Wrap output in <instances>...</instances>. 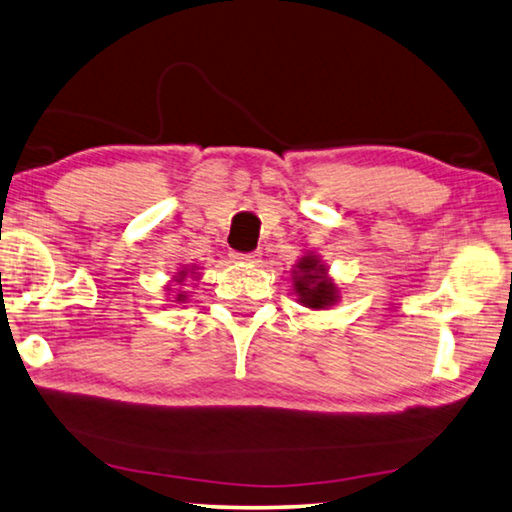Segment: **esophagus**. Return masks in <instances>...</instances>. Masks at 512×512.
<instances>
[{
  "instance_id": "34e87169",
  "label": "esophagus",
  "mask_w": 512,
  "mask_h": 512,
  "mask_svg": "<svg viewBox=\"0 0 512 512\" xmlns=\"http://www.w3.org/2000/svg\"><path fill=\"white\" fill-rule=\"evenodd\" d=\"M232 259H235V262H241V264H257L259 253H257V250H255V253H232Z\"/></svg>"
}]
</instances>
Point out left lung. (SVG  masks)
Returning <instances> with one entry per match:
<instances>
[{
  "mask_svg": "<svg viewBox=\"0 0 512 512\" xmlns=\"http://www.w3.org/2000/svg\"><path fill=\"white\" fill-rule=\"evenodd\" d=\"M293 291L298 302L309 309H327L339 302L341 293L332 277L327 275V266L320 262V257L307 253L300 257V262L293 266Z\"/></svg>",
  "mask_w": 512,
  "mask_h": 512,
  "instance_id": "8db88e82",
  "label": "left lung"
}]
</instances>
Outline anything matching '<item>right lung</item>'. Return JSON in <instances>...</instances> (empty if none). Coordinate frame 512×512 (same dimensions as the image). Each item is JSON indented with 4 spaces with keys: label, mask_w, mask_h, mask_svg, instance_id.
<instances>
[{
    "label": "right lung",
    "mask_w": 512,
    "mask_h": 512,
    "mask_svg": "<svg viewBox=\"0 0 512 512\" xmlns=\"http://www.w3.org/2000/svg\"><path fill=\"white\" fill-rule=\"evenodd\" d=\"M187 273H194V268H183V271H178L176 275H173V282L183 284V282L187 280ZM185 300H187V293L180 291L178 296H176V300H173V302H185Z\"/></svg>",
    "instance_id": "obj_1"
}]
</instances>
